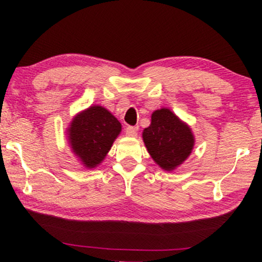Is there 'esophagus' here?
I'll return each mask as SVG.
<instances>
[{"label":"esophagus","instance_id":"esophagus-1","mask_svg":"<svg viewBox=\"0 0 262 262\" xmlns=\"http://www.w3.org/2000/svg\"><path fill=\"white\" fill-rule=\"evenodd\" d=\"M137 131H138L137 126H128L126 127V130H125V135H126L127 137L135 138L136 136H137Z\"/></svg>","mask_w":262,"mask_h":262}]
</instances>
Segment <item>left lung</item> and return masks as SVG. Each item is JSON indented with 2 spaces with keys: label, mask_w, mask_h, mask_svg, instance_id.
I'll return each mask as SVG.
<instances>
[{
  "label": "left lung",
  "mask_w": 262,
  "mask_h": 262,
  "mask_svg": "<svg viewBox=\"0 0 262 262\" xmlns=\"http://www.w3.org/2000/svg\"><path fill=\"white\" fill-rule=\"evenodd\" d=\"M142 137L151 159L166 171L181 166L195 143L191 127L169 108L154 111L151 123L143 130Z\"/></svg>",
  "instance_id": "obj_1"
}]
</instances>
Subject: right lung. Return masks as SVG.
Here are the masks:
<instances>
[{
  "mask_svg": "<svg viewBox=\"0 0 262 262\" xmlns=\"http://www.w3.org/2000/svg\"><path fill=\"white\" fill-rule=\"evenodd\" d=\"M120 132L119 120L100 105L78 112L67 128L71 152L87 169L98 167L105 160Z\"/></svg>",
  "mask_w": 262,
  "mask_h": 262,
  "instance_id": "obj_1",
  "label": "right lung"
}]
</instances>
